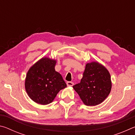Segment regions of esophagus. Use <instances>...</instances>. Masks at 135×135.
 I'll return each mask as SVG.
<instances>
[{
	"label": "esophagus",
	"instance_id": "esophagus-1",
	"mask_svg": "<svg viewBox=\"0 0 135 135\" xmlns=\"http://www.w3.org/2000/svg\"><path fill=\"white\" fill-rule=\"evenodd\" d=\"M67 85L68 86H73V85H74V83L71 81H68V82H67Z\"/></svg>",
	"mask_w": 135,
	"mask_h": 135
}]
</instances>
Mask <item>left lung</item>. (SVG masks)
<instances>
[{
  "label": "left lung",
  "mask_w": 135,
  "mask_h": 135,
  "mask_svg": "<svg viewBox=\"0 0 135 135\" xmlns=\"http://www.w3.org/2000/svg\"><path fill=\"white\" fill-rule=\"evenodd\" d=\"M112 83L108 70L96 61L87 63L80 83L73 88L84 105L95 106L101 104L111 92Z\"/></svg>",
  "instance_id": "8db88e82"
}]
</instances>
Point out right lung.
I'll return each instance as SVG.
<instances>
[{
	"label": "right lung",
	"mask_w": 135,
	"mask_h": 135,
	"mask_svg": "<svg viewBox=\"0 0 135 135\" xmlns=\"http://www.w3.org/2000/svg\"><path fill=\"white\" fill-rule=\"evenodd\" d=\"M56 63L55 59L43 57L27 73L25 89L30 99L36 103H51L59 91L67 87L62 76L55 70Z\"/></svg>",
	"instance_id": "1"
}]
</instances>
